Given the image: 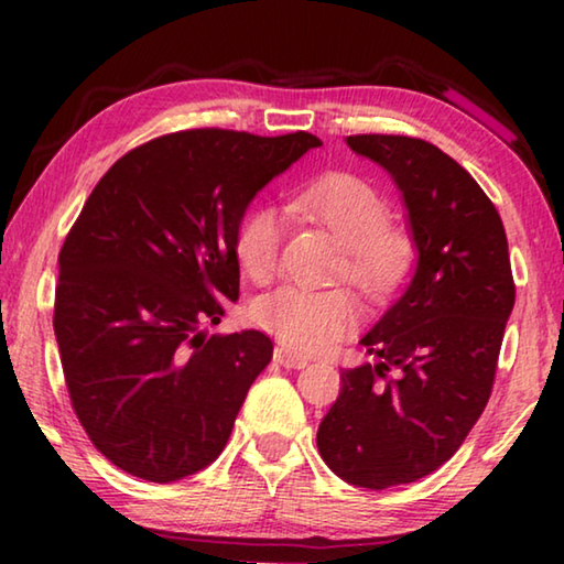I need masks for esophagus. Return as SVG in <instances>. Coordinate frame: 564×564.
Instances as JSON below:
<instances>
[{
    "label": "esophagus",
    "instance_id": "1",
    "mask_svg": "<svg viewBox=\"0 0 564 564\" xmlns=\"http://www.w3.org/2000/svg\"><path fill=\"white\" fill-rule=\"evenodd\" d=\"M273 360L281 362L283 368H299V370H301V368L308 366V358L295 356V352L285 350V348H275V350H273Z\"/></svg>",
    "mask_w": 564,
    "mask_h": 564
}]
</instances>
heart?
Returning <instances> with one entry per match:
<instances>
[{
    "label": "heart",
    "mask_w": 564,
    "mask_h": 564,
    "mask_svg": "<svg viewBox=\"0 0 564 564\" xmlns=\"http://www.w3.org/2000/svg\"><path fill=\"white\" fill-rule=\"evenodd\" d=\"M295 214L311 218L343 246L336 279L348 281L362 299L383 303L408 279L413 241L390 226V206L368 181L330 174L293 196ZM285 226L269 206H256L236 226L234 256L238 269L256 285H269L281 273ZM253 323L295 352H318L356 326L358 305L346 291H303L285 285L253 303Z\"/></svg>",
    "instance_id": "heart-1"
}]
</instances>
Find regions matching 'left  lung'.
I'll return each mask as SVG.
<instances>
[{
	"label": "left lung",
	"mask_w": 564,
	"mask_h": 564,
	"mask_svg": "<svg viewBox=\"0 0 564 564\" xmlns=\"http://www.w3.org/2000/svg\"><path fill=\"white\" fill-rule=\"evenodd\" d=\"M346 141L403 191L417 269L360 340L378 360L340 373L318 451L343 480L386 490L451 460L482 415L514 281L498 208L453 156L400 133Z\"/></svg>",
	"instance_id": "8db88e82"
}]
</instances>
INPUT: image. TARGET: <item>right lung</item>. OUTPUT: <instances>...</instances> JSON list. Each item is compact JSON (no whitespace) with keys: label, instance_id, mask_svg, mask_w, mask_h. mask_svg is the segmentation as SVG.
<instances>
[{"label":"right lung","instance_id":"right-lung-1","mask_svg":"<svg viewBox=\"0 0 564 564\" xmlns=\"http://www.w3.org/2000/svg\"><path fill=\"white\" fill-rule=\"evenodd\" d=\"M313 147L308 131L164 133L99 178L66 234L54 293L64 383L91 445L123 473L174 482L224 451L273 340L198 326L238 299L248 202Z\"/></svg>","mask_w":564,"mask_h":564}]
</instances>
